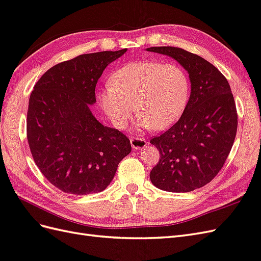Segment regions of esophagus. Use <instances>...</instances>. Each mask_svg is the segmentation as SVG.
Listing matches in <instances>:
<instances>
[{"mask_svg":"<svg viewBox=\"0 0 261 261\" xmlns=\"http://www.w3.org/2000/svg\"><path fill=\"white\" fill-rule=\"evenodd\" d=\"M131 142V145L132 148L135 150H142L144 146L146 145V141L144 139L142 138H138V137H135V138H131L130 140Z\"/></svg>","mask_w":261,"mask_h":261,"instance_id":"1","label":"esophagus"}]
</instances>
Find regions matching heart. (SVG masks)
Returning <instances> with one entry per match:
<instances>
[{
    "mask_svg": "<svg viewBox=\"0 0 261 261\" xmlns=\"http://www.w3.org/2000/svg\"><path fill=\"white\" fill-rule=\"evenodd\" d=\"M189 96L190 80L181 66L137 61L117 69L97 99L119 129L128 124L136 108L137 128L165 129L181 117Z\"/></svg>",
    "mask_w": 261,
    "mask_h": 261,
    "instance_id": "b5f03b06",
    "label": "heart"
}]
</instances>
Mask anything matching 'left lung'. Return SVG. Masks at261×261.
Here are the masks:
<instances>
[{"label": "left lung", "instance_id": "left-lung-1", "mask_svg": "<svg viewBox=\"0 0 261 261\" xmlns=\"http://www.w3.org/2000/svg\"><path fill=\"white\" fill-rule=\"evenodd\" d=\"M146 50L175 59L191 82V96L181 118L151 139L160 161L150 179L166 192L194 191L217 175L235 141L237 111L230 86L215 66L188 50L171 46Z\"/></svg>", "mask_w": 261, "mask_h": 261}]
</instances>
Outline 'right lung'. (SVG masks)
Segmentation results:
<instances>
[{
    "mask_svg": "<svg viewBox=\"0 0 261 261\" xmlns=\"http://www.w3.org/2000/svg\"><path fill=\"white\" fill-rule=\"evenodd\" d=\"M125 51H98L57 64L31 93L26 130L33 159L48 182L68 194L103 191L131 152L130 140L100 123L90 110L98 79Z\"/></svg>",
    "mask_w": 261,
    "mask_h": 261,
    "instance_id": "add662e5",
    "label": "right lung"
}]
</instances>
